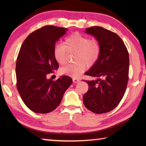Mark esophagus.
I'll list each match as a JSON object with an SVG mask.
<instances>
[{
  "instance_id": "esophagus-1",
  "label": "esophagus",
  "mask_w": 146,
  "mask_h": 146,
  "mask_svg": "<svg viewBox=\"0 0 146 146\" xmlns=\"http://www.w3.org/2000/svg\"><path fill=\"white\" fill-rule=\"evenodd\" d=\"M73 81L74 83H78V82H79L80 81V79H78V78H73Z\"/></svg>"
}]
</instances>
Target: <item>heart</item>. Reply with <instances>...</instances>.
I'll use <instances>...</instances> for the list:
<instances>
[{"instance_id": "heart-1", "label": "heart", "mask_w": 146, "mask_h": 146, "mask_svg": "<svg viewBox=\"0 0 146 146\" xmlns=\"http://www.w3.org/2000/svg\"><path fill=\"white\" fill-rule=\"evenodd\" d=\"M102 47L97 39H91L80 33H74L65 39L64 44L56 46L54 50L55 60L61 66L67 62L68 52L73 53L75 63L61 68V72L73 77L78 76L86 67H91L97 63L100 56Z\"/></svg>"}]
</instances>
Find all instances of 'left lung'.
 <instances>
[{
	"instance_id": "1",
	"label": "left lung",
	"mask_w": 146,
	"mask_h": 146,
	"mask_svg": "<svg viewBox=\"0 0 146 146\" xmlns=\"http://www.w3.org/2000/svg\"><path fill=\"white\" fill-rule=\"evenodd\" d=\"M102 47L100 56L86 75L97 80H84L88 90L83 95L86 108L95 113H107L119 104L129 81V56L124 42L116 33L100 26L86 28Z\"/></svg>"
}]
</instances>
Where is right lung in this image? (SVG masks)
<instances>
[{
  "label": "right lung",
  "mask_w": 146,
  "mask_h": 146,
  "mask_svg": "<svg viewBox=\"0 0 146 146\" xmlns=\"http://www.w3.org/2000/svg\"><path fill=\"white\" fill-rule=\"evenodd\" d=\"M68 30L45 26L31 33L20 48L15 66L17 88L24 103L36 113L56 109L72 83L71 78L66 75L56 80L48 78L59 68L54 56L55 43Z\"/></svg>",
  "instance_id": "1"
}]
</instances>
